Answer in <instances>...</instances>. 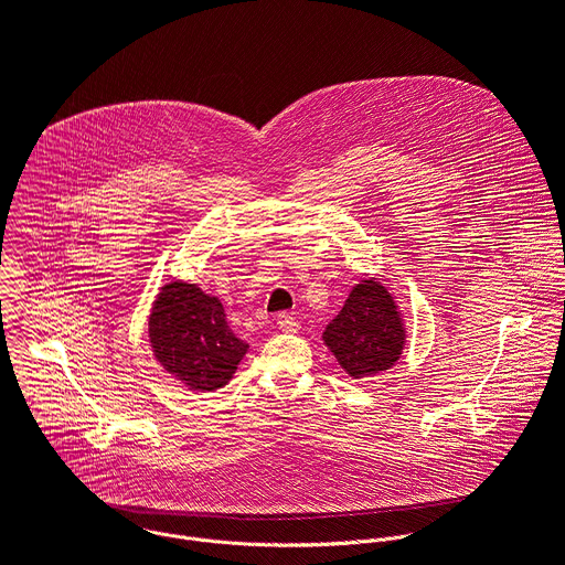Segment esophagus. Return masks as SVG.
Wrapping results in <instances>:
<instances>
[{"label": "esophagus", "mask_w": 565, "mask_h": 565, "mask_svg": "<svg viewBox=\"0 0 565 565\" xmlns=\"http://www.w3.org/2000/svg\"><path fill=\"white\" fill-rule=\"evenodd\" d=\"M277 326H279V330L281 332H297L301 326H299V321L292 317V315H288V312H281V315H277Z\"/></svg>", "instance_id": "34e87169"}]
</instances>
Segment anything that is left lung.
I'll return each instance as SVG.
<instances>
[{
  "label": "left lung",
  "instance_id": "8db88e82",
  "mask_svg": "<svg viewBox=\"0 0 565 565\" xmlns=\"http://www.w3.org/2000/svg\"><path fill=\"white\" fill-rule=\"evenodd\" d=\"M405 326L392 292L374 277L356 284L328 323L323 343L352 379L387 372L403 354Z\"/></svg>",
  "mask_w": 565,
  "mask_h": 565
}]
</instances>
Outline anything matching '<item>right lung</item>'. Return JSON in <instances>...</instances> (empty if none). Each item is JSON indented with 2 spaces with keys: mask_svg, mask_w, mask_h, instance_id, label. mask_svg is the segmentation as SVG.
<instances>
[{
  "mask_svg": "<svg viewBox=\"0 0 565 565\" xmlns=\"http://www.w3.org/2000/svg\"><path fill=\"white\" fill-rule=\"evenodd\" d=\"M156 361L191 392L224 387L248 345L233 334L217 297L195 284H164L149 315Z\"/></svg>",
  "mask_w": 565,
  "mask_h": 565,
  "instance_id": "obj_1",
  "label": "right lung"
}]
</instances>
